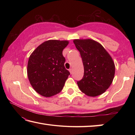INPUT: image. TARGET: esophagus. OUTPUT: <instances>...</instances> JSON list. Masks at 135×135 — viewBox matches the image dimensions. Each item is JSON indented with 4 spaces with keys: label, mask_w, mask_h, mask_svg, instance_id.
Returning a JSON list of instances; mask_svg holds the SVG:
<instances>
[{
    "label": "esophagus",
    "mask_w": 135,
    "mask_h": 135,
    "mask_svg": "<svg viewBox=\"0 0 135 135\" xmlns=\"http://www.w3.org/2000/svg\"><path fill=\"white\" fill-rule=\"evenodd\" d=\"M69 71H70V74H72L73 73V69H72V68H70V69L69 70Z\"/></svg>",
    "instance_id": "esophagus-1"
}]
</instances>
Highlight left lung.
<instances>
[{
	"instance_id": "1",
	"label": "left lung",
	"mask_w": 135,
	"mask_h": 135,
	"mask_svg": "<svg viewBox=\"0 0 135 135\" xmlns=\"http://www.w3.org/2000/svg\"><path fill=\"white\" fill-rule=\"evenodd\" d=\"M81 54L84 75L77 82L79 89L86 95L96 97L104 93L110 86L115 75V64L103 46L91 39L73 41Z\"/></svg>"
}]
</instances>
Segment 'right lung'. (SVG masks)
Wrapping results in <instances>:
<instances>
[{
	"instance_id": "right-lung-1",
	"label": "right lung",
	"mask_w": 135,
	"mask_h": 135,
	"mask_svg": "<svg viewBox=\"0 0 135 135\" xmlns=\"http://www.w3.org/2000/svg\"><path fill=\"white\" fill-rule=\"evenodd\" d=\"M68 41L49 40L39 45L29 57L27 75L33 89L49 97L59 93L70 74L65 69L62 50Z\"/></svg>"
}]
</instances>
